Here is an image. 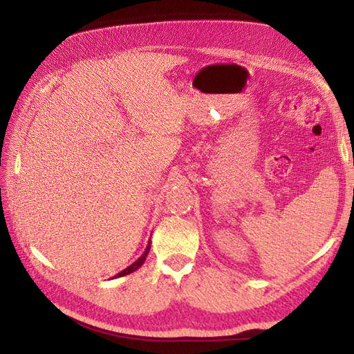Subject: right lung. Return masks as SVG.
<instances>
[{
	"label": "right lung",
	"mask_w": 354,
	"mask_h": 354,
	"mask_svg": "<svg viewBox=\"0 0 354 354\" xmlns=\"http://www.w3.org/2000/svg\"><path fill=\"white\" fill-rule=\"evenodd\" d=\"M149 251H151V239H149V243H147V246H146L145 252H143L140 257H138V259H137L131 266H128L127 269H124L122 272H120L118 274H115L113 277H122V276H127V274H130V273L136 272V270L138 269V267H140V266L145 263V260H146V257H147Z\"/></svg>",
	"instance_id": "obj_1"
}]
</instances>
